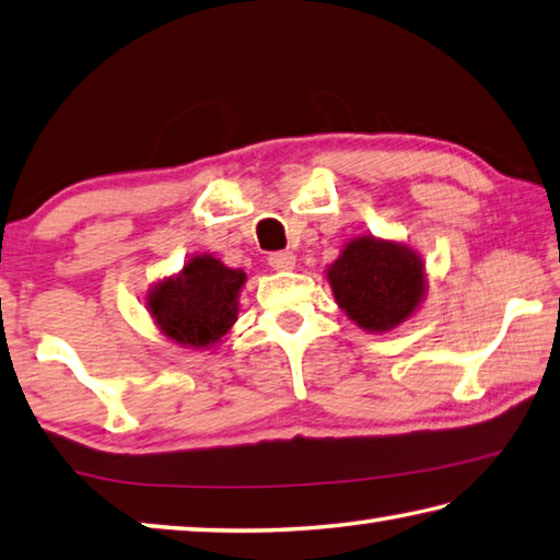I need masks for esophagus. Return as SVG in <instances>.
Returning <instances> with one entry per match:
<instances>
[{
	"label": "esophagus",
	"mask_w": 560,
	"mask_h": 560,
	"mask_svg": "<svg viewBox=\"0 0 560 560\" xmlns=\"http://www.w3.org/2000/svg\"><path fill=\"white\" fill-rule=\"evenodd\" d=\"M268 265L272 270H292L295 268V253L292 250H278L268 255Z\"/></svg>",
	"instance_id": "1"
}]
</instances>
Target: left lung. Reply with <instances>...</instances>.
Wrapping results in <instances>:
<instances>
[{
  "instance_id": "8db88e82",
  "label": "left lung",
  "mask_w": 560,
  "mask_h": 560,
  "mask_svg": "<svg viewBox=\"0 0 560 560\" xmlns=\"http://www.w3.org/2000/svg\"><path fill=\"white\" fill-rule=\"evenodd\" d=\"M337 305L366 331L406 322L425 295V268L416 250L396 241L361 235L327 268Z\"/></svg>"
}]
</instances>
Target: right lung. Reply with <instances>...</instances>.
<instances>
[{"label": "right lung", "mask_w": 560, "mask_h": 560, "mask_svg": "<svg viewBox=\"0 0 560 560\" xmlns=\"http://www.w3.org/2000/svg\"><path fill=\"white\" fill-rule=\"evenodd\" d=\"M245 272L213 255H194L179 275L164 278L147 295V310L164 337L182 347H213L238 319Z\"/></svg>", "instance_id": "add662e5"}]
</instances>
